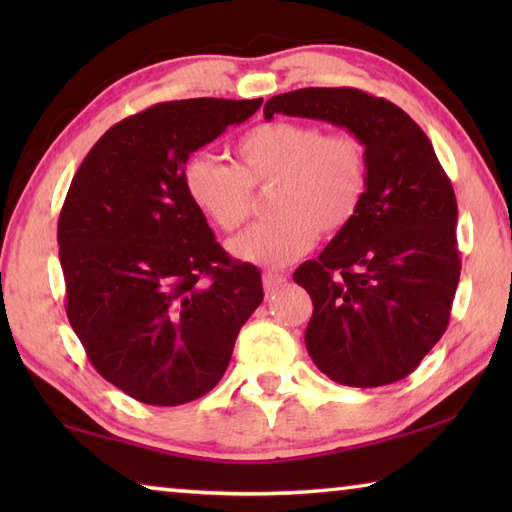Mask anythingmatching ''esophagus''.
Listing matches in <instances>:
<instances>
[{
    "label": "esophagus",
    "instance_id": "esophagus-1",
    "mask_svg": "<svg viewBox=\"0 0 512 512\" xmlns=\"http://www.w3.org/2000/svg\"><path fill=\"white\" fill-rule=\"evenodd\" d=\"M284 284H287V277L280 275V273H266L264 275V291H266V296H273V293L280 291Z\"/></svg>",
    "mask_w": 512,
    "mask_h": 512
}]
</instances>
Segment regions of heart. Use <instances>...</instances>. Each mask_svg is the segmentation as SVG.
Returning <instances> with one entry per match:
<instances>
[{
	"label": "heart",
	"instance_id": "1",
	"mask_svg": "<svg viewBox=\"0 0 512 512\" xmlns=\"http://www.w3.org/2000/svg\"><path fill=\"white\" fill-rule=\"evenodd\" d=\"M239 164L194 155L183 171L194 205L223 232H235L253 212V189L275 187L268 212L230 244L241 262L282 268L323 239L343 235L357 219L370 183L368 149L350 131L325 133L318 124L268 121L237 142Z\"/></svg>",
	"mask_w": 512,
	"mask_h": 512
}]
</instances>
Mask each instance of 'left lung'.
<instances>
[{
	"label": "left lung",
	"mask_w": 512,
	"mask_h": 512,
	"mask_svg": "<svg viewBox=\"0 0 512 512\" xmlns=\"http://www.w3.org/2000/svg\"><path fill=\"white\" fill-rule=\"evenodd\" d=\"M323 119L359 135L370 183L357 219L293 273L314 302L309 357L343 386L375 388L420 366L449 325L461 277L454 187L422 128L357 88L277 94L273 115Z\"/></svg>",
	"instance_id": "left-lung-1"
}]
</instances>
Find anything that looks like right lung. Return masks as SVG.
<instances>
[{"label":"right lung","mask_w":512,"mask_h":512,"mask_svg":"<svg viewBox=\"0 0 512 512\" xmlns=\"http://www.w3.org/2000/svg\"><path fill=\"white\" fill-rule=\"evenodd\" d=\"M262 99L155 103L85 155L58 219L65 311L94 370L151 406L219 384L264 300L262 273L216 244L183 180L189 155Z\"/></svg>","instance_id":"right-lung-1"}]
</instances>
